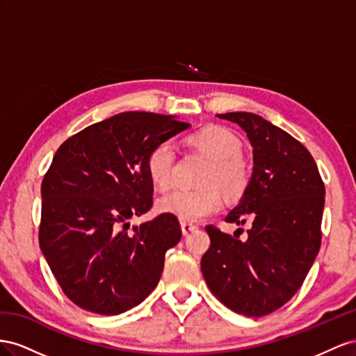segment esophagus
Wrapping results in <instances>:
<instances>
[{
  "label": "esophagus",
  "mask_w": 356,
  "mask_h": 356,
  "mask_svg": "<svg viewBox=\"0 0 356 356\" xmlns=\"http://www.w3.org/2000/svg\"><path fill=\"white\" fill-rule=\"evenodd\" d=\"M180 227H181V232H184L185 236H188L189 232L197 229V225H194V223H191V222H181Z\"/></svg>",
  "instance_id": "1"
}]
</instances>
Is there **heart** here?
I'll return each mask as SVG.
<instances>
[{
	"mask_svg": "<svg viewBox=\"0 0 356 356\" xmlns=\"http://www.w3.org/2000/svg\"><path fill=\"white\" fill-rule=\"evenodd\" d=\"M186 143L210 162L201 179L206 186L198 191H172L158 201V209L181 222H198L215 215L223 206L219 188L228 197H240L250 180V168L241 156V141L231 129L209 125L186 137ZM146 168L159 189H167L175 168V150L159 143L149 152Z\"/></svg>",
	"mask_w": 356,
	"mask_h": 356,
	"instance_id": "1",
	"label": "heart"
}]
</instances>
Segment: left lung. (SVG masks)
Listing matches in <instances>:
<instances>
[{
    "mask_svg": "<svg viewBox=\"0 0 356 356\" xmlns=\"http://www.w3.org/2000/svg\"><path fill=\"white\" fill-rule=\"evenodd\" d=\"M216 116L237 124L252 145L249 185L225 219L250 228L241 241L206 227L201 271L228 309L266 316L293 297L318 255L325 186L310 152L286 131L248 111Z\"/></svg>",
    "mask_w": 356,
    "mask_h": 356,
    "instance_id": "1",
    "label": "left lung"
}]
</instances>
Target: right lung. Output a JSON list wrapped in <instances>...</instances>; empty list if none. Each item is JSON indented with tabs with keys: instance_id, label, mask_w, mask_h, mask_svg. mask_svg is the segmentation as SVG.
Returning <instances> with one entry per match:
<instances>
[{
	"instance_id": "1",
	"label": "right lung",
	"mask_w": 356,
	"mask_h": 356,
	"mask_svg": "<svg viewBox=\"0 0 356 356\" xmlns=\"http://www.w3.org/2000/svg\"><path fill=\"white\" fill-rule=\"evenodd\" d=\"M191 125L176 116L125 111L90 125L56 150L42 184L40 249L76 306L120 314L155 289L181 229L162 215L129 231L154 201L149 152Z\"/></svg>"
}]
</instances>
